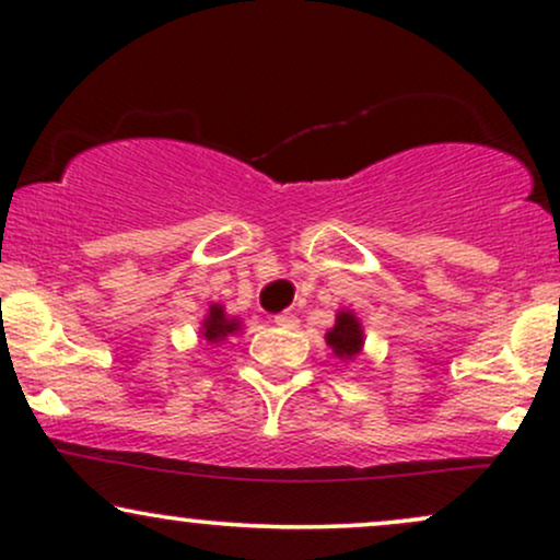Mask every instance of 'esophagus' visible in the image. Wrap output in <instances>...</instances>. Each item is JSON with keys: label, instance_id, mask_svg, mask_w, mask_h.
I'll use <instances>...</instances> for the list:
<instances>
[{"label": "esophagus", "instance_id": "1", "mask_svg": "<svg viewBox=\"0 0 560 560\" xmlns=\"http://www.w3.org/2000/svg\"><path fill=\"white\" fill-rule=\"evenodd\" d=\"M276 326H281V329H298L300 318L294 316V313H279V316L273 318Z\"/></svg>", "mask_w": 560, "mask_h": 560}]
</instances>
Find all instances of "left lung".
I'll use <instances>...</instances> for the list:
<instances>
[{
    "mask_svg": "<svg viewBox=\"0 0 560 560\" xmlns=\"http://www.w3.org/2000/svg\"><path fill=\"white\" fill-rule=\"evenodd\" d=\"M326 345L331 347V352L342 361H352L355 355H361L363 350V326L355 318L352 311H339L337 320L329 331H326Z\"/></svg>",
    "mask_w": 560,
    "mask_h": 560,
    "instance_id": "8db88e82",
    "label": "left lung"
}]
</instances>
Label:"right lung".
Returning <instances> with one entry per match:
<instances>
[{
	"instance_id": "1",
	"label": "right lung",
	"mask_w": 560,
	"mask_h": 560,
	"mask_svg": "<svg viewBox=\"0 0 560 560\" xmlns=\"http://www.w3.org/2000/svg\"><path fill=\"white\" fill-rule=\"evenodd\" d=\"M242 329V320L240 318H229L226 311H223V305H210L208 311V318L202 320V329H199V334H202L208 342H223V339L231 337V334H236Z\"/></svg>"
}]
</instances>
